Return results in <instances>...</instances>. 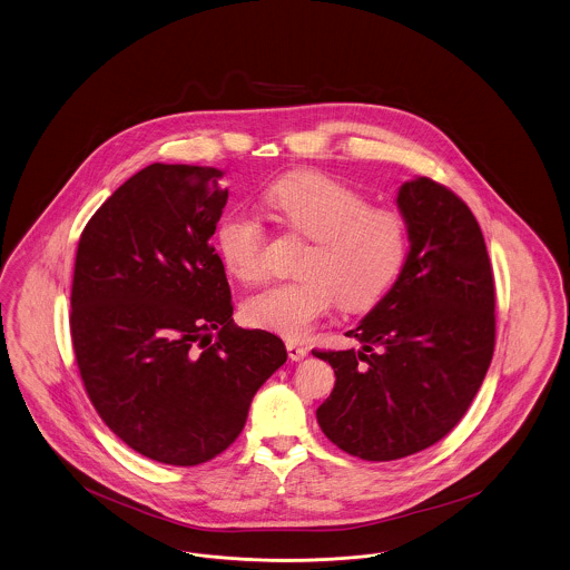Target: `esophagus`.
<instances>
[{"label":"esophagus","mask_w":570,"mask_h":570,"mask_svg":"<svg viewBox=\"0 0 570 570\" xmlns=\"http://www.w3.org/2000/svg\"><path fill=\"white\" fill-rule=\"evenodd\" d=\"M286 350H288V356H291V361H303L305 356H307V347H303V345H298L296 342H286Z\"/></svg>","instance_id":"obj_1"}]
</instances>
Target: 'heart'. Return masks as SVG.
Wrapping results in <instances>:
<instances>
[{
  "mask_svg": "<svg viewBox=\"0 0 570 570\" xmlns=\"http://www.w3.org/2000/svg\"><path fill=\"white\" fill-rule=\"evenodd\" d=\"M265 204L282 225L307 239L298 274L248 296L242 316L286 340H303L340 301L347 312L373 307L401 274L407 225L401 214L371 207L358 190L328 176L301 171L279 178ZM267 230L246 207H233L216 227V246L228 272L256 282L265 274Z\"/></svg>",
  "mask_w": 570,
  "mask_h": 570,
  "instance_id": "heart-1",
  "label": "heart"
}]
</instances>
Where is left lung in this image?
Returning <instances> with one entry per match:
<instances>
[{
    "mask_svg": "<svg viewBox=\"0 0 570 570\" xmlns=\"http://www.w3.org/2000/svg\"><path fill=\"white\" fill-rule=\"evenodd\" d=\"M410 252L386 296L347 331L363 350L312 354L335 368L320 429L371 462L422 452L454 429L494 354V277L469 205L443 184L399 188Z\"/></svg>",
    "mask_w": 570,
    "mask_h": 570,
    "instance_id": "8db88e82",
    "label": "left lung"
}]
</instances>
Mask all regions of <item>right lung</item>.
Returning a JSON list of instances; mask_svg holds the SVG:
<instances>
[{"instance_id":"obj_1","label":"right lung","mask_w":570,"mask_h":570,"mask_svg":"<svg viewBox=\"0 0 570 570\" xmlns=\"http://www.w3.org/2000/svg\"><path fill=\"white\" fill-rule=\"evenodd\" d=\"M223 171L153 163L80 235L69 331L92 407L137 454L195 466L239 436L252 396L286 347L233 322L209 244L227 205Z\"/></svg>"}]
</instances>
